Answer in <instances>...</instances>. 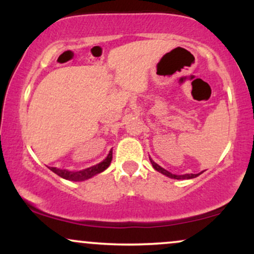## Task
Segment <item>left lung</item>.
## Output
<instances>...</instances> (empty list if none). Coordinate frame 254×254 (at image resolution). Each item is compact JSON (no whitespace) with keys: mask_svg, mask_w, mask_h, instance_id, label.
<instances>
[{"mask_svg":"<svg viewBox=\"0 0 254 254\" xmlns=\"http://www.w3.org/2000/svg\"><path fill=\"white\" fill-rule=\"evenodd\" d=\"M149 159H150V157H149ZM150 162H151V165H153V167L155 168L157 172H160V173H162V174H165V176L172 178V179H178V180H179V179H192V178H196L200 174V173H198V174H192L191 173V174H183V176H177V174H172L171 172L166 171L165 168L161 167V166L155 164V162H154L151 159H150Z\"/></svg>","mask_w":254,"mask_h":254,"instance_id":"obj_1","label":"left lung"}]
</instances>
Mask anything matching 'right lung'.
<instances>
[{
	"label": "right lung",
	"instance_id": "add662e5",
	"mask_svg": "<svg viewBox=\"0 0 254 254\" xmlns=\"http://www.w3.org/2000/svg\"><path fill=\"white\" fill-rule=\"evenodd\" d=\"M111 161H112V149L110 150L109 155H107L106 159L104 161H101L100 164L92 166V167L86 168V170L82 171H77V172H71V171H66V170H58L56 167H51L50 170L56 173L57 176H60L61 178L66 180H71V182H82V180H87L89 178L97 176V174L101 173L109 167Z\"/></svg>",
	"mask_w": 254,
	"mask_h": 254
}]
</instances>
